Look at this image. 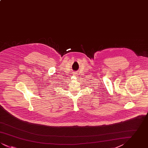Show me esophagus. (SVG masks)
<instances>
[{"mask_svg": "<svg viewBox=\"0 0 148 148\" xmlns=\"http://www.w3.org/2000/svg\"><path fill=\"white\" fill-rule=\"evenodd\" d=\"M77 73H73V75H77Z\"/></svg>", "mask_w": 148, "mask_h": 148, "instance_id": "1", "label": "esophagus"}]
</instances>
